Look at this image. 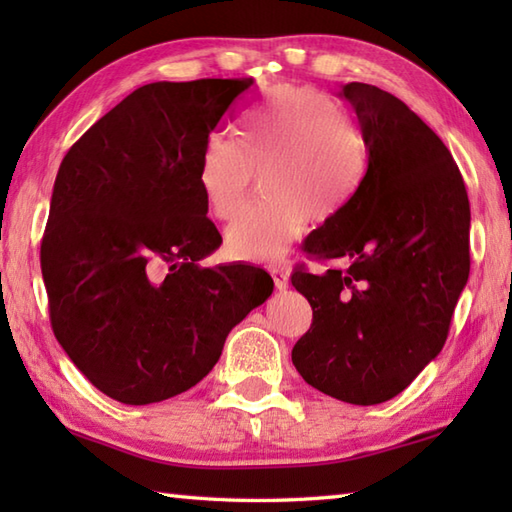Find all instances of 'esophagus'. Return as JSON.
Listing matches in <instances>:
<instances>
[{"label": "esophagus", "instance_id": "34e87169", "mask_svg": "<svg viewBox=\"0 0 512 512\" xmlns=\"http://www.w3.org/2000/svg\"><path fill=\"white\" fill-rule=\"evenodd\" d=\"M268 273L273 275L275 281V288L277 290H286L288 288V273L284 266H268Z\"/></svg>", "mask_w": 512, "mask_h": 512}]
</instances>
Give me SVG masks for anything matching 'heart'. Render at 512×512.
<instances>
[{
  "label": "heart",
  "mask_w": 512,
  "mask_h": 512,
  "mask_svg": "<svg viewBox=\"0 0 512 512\" xmlns=\"http://www.w3.org/2000/svg\"><path fill=\"white\" fill-rule=\"evenodd\" d=\"M367 169V143L332 96L279 85L246 112L242 138L213 134L200 160V189L217 220L233 217L257 173L264 198L224 233L237 262H275L295 242L306 215L323 222L350 202Z\"/></svg>",
  "instance_id": "obj_1"
}]
</instances>
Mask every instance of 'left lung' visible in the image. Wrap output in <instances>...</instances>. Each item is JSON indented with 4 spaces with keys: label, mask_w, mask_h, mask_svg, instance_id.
Masks as SVG:
<instances>
[{
    "label": "left lung",
    "mask_w": 512,
    "mask_h": 512,
    "mask_svg": "<svg viewBox=\"0 0 512 512\" xmlns=\"http://www.w3.org/2000/svg\"><path fill=\"white\" fill-rule=\"evenodd\" d=\"M367 143V171L303 253L341 262L290 281L312 306L292 347L308 385L350 405L400 394L442 350L471 270V206L451 151L394 94L347 83Z\"/></svg>",
    "instance_id": "left-lung-1"
}]
</instances>
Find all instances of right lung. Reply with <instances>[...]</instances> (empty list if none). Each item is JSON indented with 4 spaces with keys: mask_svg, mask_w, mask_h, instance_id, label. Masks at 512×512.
<instances>
[{
    "mask_svg": "<svg viewBox=\"0 0 512 512\" xmlns=\"http://www.w3.org/2000/svg\"><path fill=\"white\" fill-rule=\"evenodd\" d=\"M250 85H143L59 167L41 239L52 332L81 374L125 405L198 385L228 332L273 295L262 268L198 264L222 244L206 217L202 151ZM158 263L170 266L162 280Z\"/></svg>",
    "mask_w": 512,
    "mask_h": 512,
    "instance_id": "add662e5",
    "label": "right lung"
}]
</instances>
